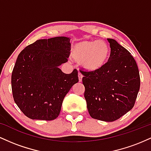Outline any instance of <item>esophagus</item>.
<instances>
[{
  "mask_svg": "<svg viewBox=\"0 0 151 151\" xmlns=\"http://www.w3.org/2000/svg\"><path fill=\"white\" fill-rule=\"evenodd\" d=\"M78 77H79V81H81V80H82L83 75H82V74L81 73V72H79V73H78Z\"/></svg>",
  "mask_w": 151,
  "mask_h": 151,
  "instance_id": "obj_1",
  "label": "esophagus"
}]
</instances>
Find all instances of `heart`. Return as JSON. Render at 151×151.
<instances>
[{
  "label": "heart",
  "mask_w": 151,
  "mask_h": 151,
  "mask_svg": "<svg viewBox=\"0 0 151 151\" xmlns=\"http://www.w3.org/2000/svg\"><path fill=\"white\" fill-rule=\"evenodd\" d=\"M110 49L104 41L83 40L77 43L72 50V57L75 61L82 63L86 70H98L108 60Z\"/></svg>",
  "instance_id": "1"
}]
</instances>
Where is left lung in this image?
<instances>
[{"label":"left lung","mask_w":151,"mask_h":151,"mask_svg":"<svg viewBox=\"0 0 151 151\" xmlns=\"http://www.w3.org/2000/svg\"><path fill=\"white\" fill-rule=\"evenodd\" d=\"M111 53L108 62L95 71L80 70L84 75L85 98L93 119L114 121L132 109L140 89L136 60L114 39H107Z\"/></svg>","instance_id":"8db88e82"}]
</instances>
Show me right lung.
<instances>
[{
  "label": "right lung",
  "instance_id": "add662e5",
  "mask_svg": "<svg viewBox=\"0 0 151 151\" xmlns=\"http://www.w3.org/2000/svg\"><path fill=\"white\" fill-rule=\"evenodd\" d=\"M70 39L38 40L19 54L11 75L12 92L19 109L31 119L52 121L60 114L64 98L79 81L78 71L59 68L68 61Z\"/></svg>",
  "mask_w": 151,
  "mask_h": 151
}]
</instances>
